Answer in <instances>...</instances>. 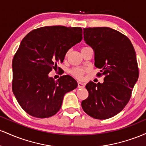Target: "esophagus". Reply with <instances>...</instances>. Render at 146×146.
<instances>
[{"instance_id": "1", "label": "esophagus", "mask_w": 146, "mask_h": 146, "mask_svg": "<svg viewBox=\"0 0 146 146\" xmlns=\"http://www.w3.org/2000/svg\"><path fill=\"white\" fill-rule=\"evenodd\" d=\"M78 88H84V84L82 82H78Z\"/></svg>"}]
</instances>
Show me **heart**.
<instances>
[{"mask_svg":"<svg viewBox=\"0 0 146 146\" xmlns=\"http://www.w3.org/2000/svg\"><path fill=\"white\" fill-rule=\"evenodd\" d=\"M85 47H86V46H84V47H82V48H85ZM85 72H86V70L84 69V68H72V69L71 70L70 73H71V74L73 75V76L75 77V78H76L80 79V78H82V75L84 74Z\"/></svg>","mask_w":146,"mask_h":146,"instance_id":"heart-1","label":"heart"}]
</instances>
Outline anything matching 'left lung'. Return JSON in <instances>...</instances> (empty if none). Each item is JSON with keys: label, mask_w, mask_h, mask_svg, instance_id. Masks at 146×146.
I'll return each mask as SVG.
<instances>
[{"label": "left lung", "mask_w": 146, "mask_h": 146, "mask_svg": "<svg viewBox=\"0 0 146 146\" xmlns=\"http://www.w3.org/2000/svg\"><path fill=\"white\" fill-rule=\"evenodd\" d=\"M83 29L84 40L94 50L95 66L101 69L97 76L104 75V81L87 84L88 97L82 102V107L89 116L106 119L121 112L131 98L139 78L136 53L128 37L117 30Z\"/></svg>", "instance_id": "obj_1"}]
</instances>
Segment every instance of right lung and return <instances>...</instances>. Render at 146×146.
<instances>
[{
  "label": "right lung",
  "mask_w": 146,
  "mask_h": 146,
  "mask_svg": "<svg viewBox=\"0 0 146 146\" xmlns=\"http://www.w3.org/2000/svg\"><path fill=\"white\" fill-rule=\"evenodd\" d=\"M82 39L81 27L64 26L38 28L23 38L13 58L12 90L27 113L38 118L56 115L65 93L77 88L78 83L70 75L54 80L48 74Z\"/></svg>",
  "instance_id": "obj_1"
}]
</instances>
